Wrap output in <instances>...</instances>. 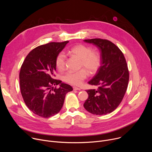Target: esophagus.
Returning a JSON list of instances; mask_svg holds the SVG:
<instances>
[{"label":"esophagus","instance_id":"1","mask_svg":"<svg viewBox=\"0 0 152 152\" xmlns=\"http://www.w3.org/2000/svg\"><path fill=\"white\" fill-rule=\"evenodd\" d=\"M73 90H79H79H80V89L76 87V86H73Z\"/></svg>","mask_w":152,"mask_h":152}]
</instances>
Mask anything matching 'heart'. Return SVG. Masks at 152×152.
Wrapping results in <instances>:
<instances>
[{"mask_svg":"<svg viewBox=\"0 0 152 152\" xmlns=\"http://www.w3.org/2000/svg\"><path fill=\"white\" fill-rule=\"evenodd\" d=\"M68 53L80 59V68L78 72H68L64 76L66 82L74 85H80L87 76V71L90 75H94L99 70L101 65V57L96 51H93L91 48L83 45H78L70 48ZM66 58L65 55L59 53L55 59V65L59 71L63 70L66 66Z\"/></svg>","mask_w":152,"mask_h":152,"instance_id":"b5f03b06","label":"heart"}]
</instances>
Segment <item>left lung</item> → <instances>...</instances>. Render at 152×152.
I'll list each match as a JSON object with an SVG mask.
<instances>
[{
  "mask_svg": "<svg viewBox=\"0 0 152 152\" xmlns=\"http://www.w3.org/2000/svg\"><path fill=\"white\" fill-rule=\"evenodd\" d=\"M96 46L100 52L101 66L88 82L98 86L97 90H88V98L83 106L95 115H106L114 111L126 92L129 73L126 59L120 49L111 41L100 38L83 40Z\"/></svg>",
  "mask_w": 152,
  "mask_h": 152,
  "instance_id": "left-lung-1",
  "label": "left lung"
}]
</instances>
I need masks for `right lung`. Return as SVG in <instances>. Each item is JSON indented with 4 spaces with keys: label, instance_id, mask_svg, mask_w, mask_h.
I'll use <instances>...</instances> for the list:
<instances>
[{
    "label": "right lung",
    "instance_id": "right-lung-1",
    "mask_svg": "<svg viewBox=\"0 0 152 152\" xmlns=\"http://www.w3.org/2000/svg\"><path fill=\"white\" fill-rule=\"evenodd\" d=\"M69 42H52L32 50L21 65L19 78L21 96L35 114L49 118L58 114L66 94L73 90L68 84L55 79V59ZM59 84V88L54 86Z\"/></svg>",
    "mask_w": 152,
    "mask_h": 152
}]
</instances>
